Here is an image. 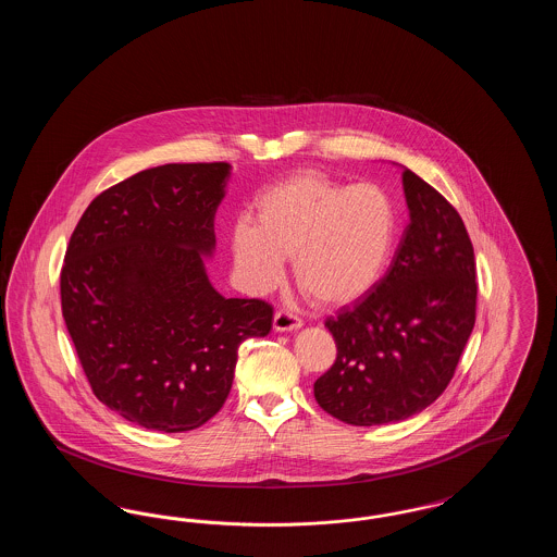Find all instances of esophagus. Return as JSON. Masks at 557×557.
<instances>
[{
  "label": "esophagus",
  "instance_id": "obj_1",
  "mask_svg": "<svg viewBox=\"0 0 557 557\" xmlns=\"http://www.w3.org/2000/svg\"><path fill=\"white\" fill-rule=\"evenodd\" d=\"M300 325H302V321L288 313V311H277L273 315V330L275 332H292V330H298Z\"/></svg>",
  "mask_w": 557,
  "mask_h": 557
}]
</instances>
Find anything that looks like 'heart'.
<instances>
[{"label":"heart","mask_w":557,"mask_h":557,"mask_svg":"<svg viewBox=\"0 0 557 557\" xmlns=\"http://www.w3.org/2000/svg\"><path fill=\"white\" fill-rule=\"evenodd\" d=\"M257 219L239 216L230 252L239 286L273 290L288 257L305 294L325 307H345L373 290L395 255L398 211L382 186H350L318 171H300L267 187Z\"/></svg>","instance_id":"b5f03b06"}]
</instances>
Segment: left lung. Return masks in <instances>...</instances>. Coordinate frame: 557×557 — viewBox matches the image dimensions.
<instances>
[{
	"instance_id": "8db88e82",
	"label": "left lung",
	"mask_w": 557,
	"mask_h": 557,
	"mask_svg": "<svg viewBox=\"0 0 557 557\" xmlns=\"http://www.w3.org/2000/svg\"><path fill=\"white\" fill-rule=\"evenodd\" d=\"M409 225L391 269L352 309L325 321L336 363L313 393L352 425L403 422L443 395L476 321V263L459 212L403 166Z\"/></svg>"
}]
</instances>
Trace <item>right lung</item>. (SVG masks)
I'll return each mask as SVG.
<instances>
[{
    "label": "right lung",
    "mask_w": 557,
    "mask_h": 557,
    "mask_svg": "<svg viewBox=\"0 0 557 557\" xmlns=\"http://www.w3.org/2000/svg\"><path fill=\"white\" fill-rule=\"evenodd\" d=\"M232 164H162L83 212L60 275L62 315L94 395L133 424L186 432L232 391L238 346L273 309L212 288L214 212Z\"/></svg>",
    "instance_id": "obj_1"
}]
</instances>
